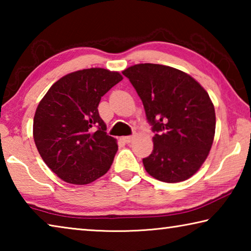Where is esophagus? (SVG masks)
<instances>
[{
	"mask_svg": "<svg viewBox=\"0 0 251 251\" xmlns=\"http://www.w3.org/2000/svg\"><path fill=\"white\" fill-rule=\"evenodd\" d=\"M133 138H134V136H125V137H123V141L128 144L133 141Z\"/></svg>",
	"mask_w": 251,
	"mask_h": 251,
	"instance_id": "1",
	"label": "esophagus"
}]
</instances>
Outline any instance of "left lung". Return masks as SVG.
Returning <instances> with one entry per match:
<instances>
[{
  "instance_id": "1",
  "label": "left lung",
  "mask_w": 251,
  "mask_h": 251,
  "mask_svg": "<svg viewBox=\"0 0 251 251\" xmlns=\"http://www.w3.org/2000/svg\"><path fill=\"white\" fill-rule=\"evenodd\" d=\"M137 92L155 135L143 159L156 179H188L206 160L214 142L216 115L208 93L192 76L174 67L137 64L123 72Z\"/></svg>"
}]
</instances>
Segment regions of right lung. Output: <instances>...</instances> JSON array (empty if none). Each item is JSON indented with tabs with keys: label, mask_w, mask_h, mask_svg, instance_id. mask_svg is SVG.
I'll return each mask as SVG.
<instances>
[{
	"label": "right lung",
	"mask_w": 251,
	"mask_h": 251,
	"mask_svg": "<svg viewBox=\"0 0 251 251\" xmlns=\"http://www.w3.org/2000/svg\"><path fill=\"white\" fill-rule=\"evenodd\" d=\"M123 79L118 72L87 69L50 86L37 106L33 137L42 159L69 184L86 185L108 172L117 151L99 104Z\"/></svg>",
	"instance_id": "obj_1"
}]
</instances>
